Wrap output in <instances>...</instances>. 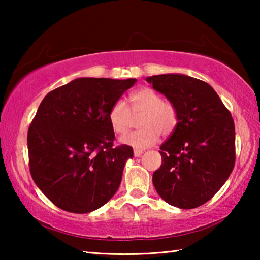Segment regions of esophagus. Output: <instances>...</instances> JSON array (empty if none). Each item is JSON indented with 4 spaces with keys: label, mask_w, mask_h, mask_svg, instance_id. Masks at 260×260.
<instances>
[{
    "label": "esophagus",
    "mask_w": 260,
    "mask_h": 260,
    "mask_svg": "<svg viewBox=\"0 0 260 260\" xmlns=\"http://www.w3.org/2000/svg\"><path fill=\"white\" fill-rule=\"evenodd\" d=\"M143 153V150H140V149H134V156L140 157Z\"/></svg>",
    "instance_id": "obj_1"
}]
</instances>
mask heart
Returning <instances> with one entry per match:
<instances>
[{"label":"heart","mask_w":260,"mask_h":260,"mask_svg":"<svg viewBox=\"0 0 260 260\" xmlns=\"http://www.w3.org/2000/svg\"><path fill=\"white\" fill-rule=\"evenodd\" d=\"M131 107L118 100L110 108L109 122L116 134L128 131L133 116L139 117L138 131L125 135L121 142L136 149H144L157 142L159 134L169 136L177 129L179 110L173 102L162 100V96L151 88H141L129 95Z\"/></svg>","instance_id":"heart-1"}]
</instances>
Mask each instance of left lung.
I'll return each mask as SVG.
<instances>
[{
	"label": "left lung",
	"mask_w": 260,
	"mask_h": 260,
	"mask_svg": "<svg viewBox=\"0 0 260 260\" xmlns=\"http://www.w3.org/2000/svg\"><path fill=\"white\" fill-rule=\"evenodd\" d=\"M179 110V124L160 146L152 175L157 192L180 209L203 205L227 181L235 165L232 114L208 82L184 74L147 78Z\"/></svg>",
	"instance_id": "left-lung-1"
}]
</instances>
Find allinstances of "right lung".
I'll return each instance as SVG.
<instances>
[{"label": "right lung", "instance_id": "add662e5", "mask_svg": "<svg viewBox=\"0 0 260 260\" xmlns=\"http://www.w3.org/2000/svg\"><path fill=\"white\" fill-rule=\"evenodd\" d=\"M135 81L79 78L42 100L27 133L29 172L59 209L91 212L119 188L133 148L113 146L108 114Z\"/></svg>", "mask_w": 260, "mask_h": 260}]
</instances>
